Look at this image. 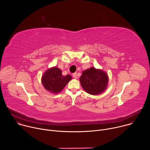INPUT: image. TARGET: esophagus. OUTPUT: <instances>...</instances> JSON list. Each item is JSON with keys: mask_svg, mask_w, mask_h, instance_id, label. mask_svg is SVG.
<instances>
[{"mask_svg": "<svg viewBox=\"0 0 150 150\" xmlns=\"http://www.w3.org/2000/svg\"><path fill=\"white\" fill-rule=\"evenodd\" d=\"M72 76H73V77H74L75 79H77V78H78V75H77V74H76V73L73 74Z\"/></svg>", "mask_w": 150, "mask_h": 150, "instance_id": "34e87169", "label": "esophagus"}]
</instances>
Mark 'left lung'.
I'll use <instances>...</instances> for the list:
<instances>
[{
    "label": "left lung",
    "mask_w": 150,
    "mask_h": 150,
    "mask_svg": "<svg viewBox=\"0 0 150 150\" xmlns=\"http://www.w3.org/2000/svg\"><path fill=\"white\" fill-rule=\"evenodd\" d=\"M79 81L87 93L96 96L103 93L108 87L109 77L105 72L91 67L82 72Z\"/></svg>",
    "instance_id": "left-lung-1"
}]
</instances>
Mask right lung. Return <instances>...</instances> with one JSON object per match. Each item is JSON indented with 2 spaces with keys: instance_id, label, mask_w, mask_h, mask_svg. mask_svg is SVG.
I'll use <instances>...</instances> for the list:
<instances>
[{
  "instance_id": "obj_1",
  "label": "right lung",
  "mask_w": 150,
  "mask_h": 150,
  "mask_svg": "<svg viewBox=\"0 0 150 150\" xmlns=\"http://www.w3.org/2000/svg\"><path fill=\"white\" fill-rule=\"evenodd\" d=\"M70 75L63 76L62 71L56 67L48 69L42 76L41 82L45 88L53 94H58L71 80Z\"/></svg>"
}]
</instances>
